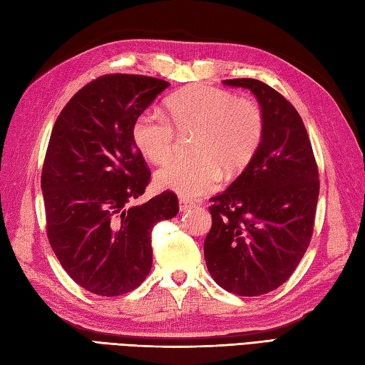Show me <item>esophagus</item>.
<instances>
[{"label":"esophagus","mask_w":365,"mask_h":365,"mask_svg":"<svg viewBox=\"0 0 365 365\" xmlns=\"http://www.w3.org/2000/svg\"><path fill=\"white\" fill-rule=\"evenodd\" d=\"M193 206H195V203L193 202H189V200H185V198H180V210L181 211H187Z\"/></svg>","instance_id":"esophagus-1"}]
</instances>
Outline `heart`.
I'll list each match as a JSON object with an SVG mask.
<instances>
[{
  "label": "heart",
  "mask_w": 365,
  "mask_h": 365,
  "mask_svg": "<svg viewBox=\"0 0 365 365\" xmlns=\"http://www.w3.org/2000/svg\"><path fill=\"white\" fill-rule=\"evenodd\" d=\"M168 120L143 111L132 123V140L151 163L167 162L176 132L198 133L192 160H173L155 173L159 187L182 198H197L217 187L222 170L237 175L254 160L264 138V115L255 101L227 89L193 85L167 101Z\"/></svg>",
  "instance_id": "heart-1"
}]
</instances>
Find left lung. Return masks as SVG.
<instances>
[{
    "instance_id": "1",
    "label": "left lung",
    "mask_w": 365,
    "mask_h": 365,
    "mask_svg": "<svg viewBox=\"0 0 365 365\" xmlns=\"http://www.w3.org/2000/svg\"><path fill=\"white\" fill-rule=\"evenodd\" d=\"M224 83L250 89L266 125L254 160L225 192L210 198L205 259L227 292L259 296L285 284L306 254L315 225L318 165L306 125L284 96L255 78Z\"/></svg>"
}]
</instances>
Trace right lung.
I'll return each instance as SVG.
<instances>
[{
  "label": "right lung",
  "mask_w": 365,
  "mask_h": 365,
  "mask_svg": "<svg viewBox=\"0 0 365 365\" xmlns=\"http://www.w3.org/2000/svg\"><path fill=\"white\" fill-rule=\"evenodd\" d=\"M168 86L106 73L72 96L51 130L41 178L47 237L71 279L94 294L135 289L151 271L154 225L180 211L172 190L130 205L151 180L132 123Z\"/></svg>",
  "instance_id": "1"
}]
</instances>
